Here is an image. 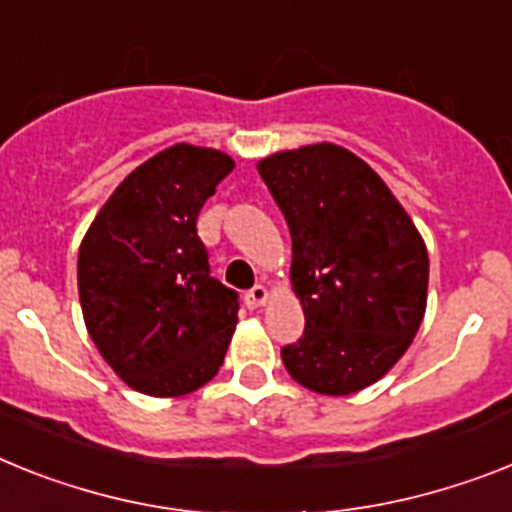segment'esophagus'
I'll list each match as a JSON object with an SVG mask.
<instances>
[{"instance_id":"34e87169","label":"esophagus","mask_w":512,"mask_h":512,"mask_svg":"<svg viewBox=\"0 0 512 512\" xmlns=\"http://www.w3.org/2000/svg\"><path fill=\"white\" fill-rule=\"evenodd\" d=\"M265 302H268V289H265V286H255V289H249L247 294H244V304H247L249 309L263 307Z\"/></svg>"}]
</instances>
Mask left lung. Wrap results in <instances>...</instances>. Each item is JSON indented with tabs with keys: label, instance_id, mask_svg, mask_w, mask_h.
Masks as SVG:
<instances>
[{
	"label": "left lung",
	"instance_id": "8db88e82",
	"mask_svg": "<svg viewBox=\"0 0 512 512\" xmlns=\"http://www.w3.org/2000/svg\"><path fill=\"white\" fill-rule=\"evenodd\" d=\"M291 231V289L304 333L283 367L320 395H351L388 375L427 309L422 234L377 171L333 143L257 163Z\"/></svg>",
	"mask_w": 512,
	"mask_h": 512
}]
</instances>
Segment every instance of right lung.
<instances>
[{"label": "right lung", "instance_id": "1", "mask_svg": "<svg viewBox=\"0 0 512 512\" xmlns=\"http://www.w3.org/2000/svg\"><path fill=\"white\" fill-rule=\"evenodd\" d=\"M231 169L221 150L171 145L124 176L83 236L85 328L132 390L179 398L221 369L239 294L210 276L197 216Z\"/></svg>", "mask_w": 512, "mask_h": 512}]
</instances>
